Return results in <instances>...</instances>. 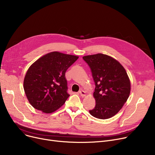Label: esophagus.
Returning <instances> with one entry per match:
<instances>
[{"label": "esophagus", "mask_w": 155, "mask_h": 155, "mask_svg": "<svg viewBox=\"0 0 155 155\" xmlns=\"http://www.w3.org/2000/svg\"><path fill=\"white\" fill-rule=\"evenodd\" d=\"M78 92H79V94H80V95L82 96V97H84V96H85V95H86V92H85L84 91H83L82 89H81V90H80Z\"/></svg>", "instance_id": "1"}]
</instances>
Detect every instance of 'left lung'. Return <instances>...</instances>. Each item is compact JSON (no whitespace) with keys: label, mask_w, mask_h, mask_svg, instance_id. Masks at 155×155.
<instances>
[{"label":"left lung","mask_w":155,"mask_h":155,"mask_svg":"<svg viewBox=\"0 0 155 155\" xmlns=\"http://www.w3.org/2000/svg\"><path fill=\"white\" fill-rule=\"evenodd\" d=\"M91 68L95 82V106L91 114L101 119L115 116L127 101L131 84L126 71L112 57L98 53L83 57Z\"/></svg>","instance_id":"obj_1"}]
</instances>
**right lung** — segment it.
<instances>
[{
    "instance_id": "add662e5",
    "label": "right lung",
    "mask_w": 155,
    "mask_h": 155,
    "mask_svg": "<svg viewBox=\"0 0 155 155\" xmlns=\"http://www.w3.org/2000/svg\"><path fill=\"white\" fill-rule=\"evenodd\" d=\"M78 58L53 51L31 65L24 80V89L32 107L48 114L62 106L70 96L65 72Z\"/></svg>"
}]
</instances>
